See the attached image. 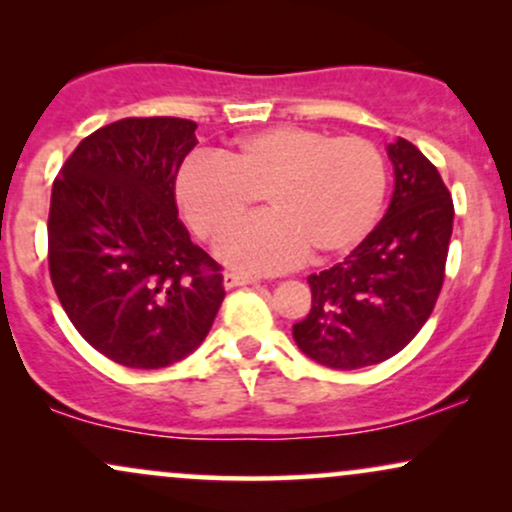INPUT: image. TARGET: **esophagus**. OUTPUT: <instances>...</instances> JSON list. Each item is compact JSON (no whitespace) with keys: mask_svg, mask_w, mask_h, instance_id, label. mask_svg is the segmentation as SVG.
<instances>
[{"mask_svg":"<svg viewBox=\"0 0 512 512\" xmlns=\"http://www.w3.org/2000/svg\"><path fill=\"white\" fill-rule=\"evenodd\" d=\"M248 284H260V276L243 274V272H226V276H223V286H226V289H236V286H248Z\"/></svg>","mask_w":512,"mask_h":512,"instance_id":"1","label":"esophagus"}]
</instances>
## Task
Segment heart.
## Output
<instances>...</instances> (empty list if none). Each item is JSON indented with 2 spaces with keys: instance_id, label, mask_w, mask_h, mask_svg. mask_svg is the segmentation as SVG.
Here are the masks:
<instances>
[{
  "instance_id": "obj_1",
  "label": "heart",
  "mask_w": 512,
  "mask_h": 512,
  "mask_svg": "<svg viewBox=\"0 0 512 512\" xmlns=\"http://www.w3.org/2000/svg\"><path fill=\"white\" fill-rule=\"evenodd\" d=\"M175 192L204 240H219L260 195L267 211L228 233L219 252L233 267L274 272L308 248L313 255L354 248L383 209L387 166L363 137L281 125L238 139L216 158H190Z\"/></svg>"
}]
</instances>
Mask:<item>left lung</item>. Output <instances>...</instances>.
<instances>
[{"instance_id": "1", "label": "left lung", "mask_w": 512, "mask_h": 512, "mask_svg": "<svg viewBox=\"0 0 512 512\" xmlns=\"http://www.w3.org/2000/svg\"><path fill=\"white\" fill-rule=\"evenodd\" d=\"M395 195L385 219L344 262L310 274L313 308L293 325L305 356L354 370L399 354L431 317L443 289L452 197L438 168L407 139L387 146Z\"/></svg>"}]
</instances>
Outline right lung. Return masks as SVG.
Wrapping results in <instances>:
<instances>
[{
	"instance_id": "obj_1",
	"label": "right lung",
	"mask_w": 512,
	"mask_h": 512,
	"mask_svg": "<svg viewBox=\"0 0 512 512\" xmlns=\"http://www.w3.org/2000/svg\"><path fill=\"white\" fill-rule=\"evenodd\" d=\"M197 122L125 117L86 139L52 182L50 279L76 332L127 368H163L204 342L223 267L190 240L175 204Z\"/></svg>"
}]
</instances>
